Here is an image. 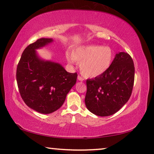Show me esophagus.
Wrapping results in <instances>:
<instances>
[{
	"label": "esophagus",
	"mask_w": 154,
	"mask_h": 154,
	"mask_svg": "<svg viewBox=\"0 0 154 154\" xmlns=\"http://www.w3.org/2000/svg\"><path fill=\"white\" fill-rule=\"evenodd\" d=\"M77 79H78V80H79V81H80V82H82V81H84V78L83 77H82L81 76H78L77 77Z\"/></svg>",
	"instance_id": "34e87169"
}]
</instances>
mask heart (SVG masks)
Segmentation results:
<instances>
[{"label":"heart","mask_w":154,"mask_h":154,"mask_svg":"<svg viewBox=\"0 0 154 154\" xmlns=\"http://www.w3.org/2000/svg\"><path fill=\"white\" fill-rule=\"evenodd\" d=\"M72 57L67 56L68 62H80V70L87 78L99 77L110 66L113 53L109 46L90 45L79 46L72 51Z\"/></svg>","instance_id":"b5f03b06"}]
</instances>
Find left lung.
Listing matches in <instances>:
<instances>
[{
    "mask_svg": "<svg viewBox=\"0 0 154 154\" xmlns=\"http://www.w3.org/2000/svg\"><path fill=\"white\" fill-rule=\"evenodd\" d=\"M132 58L128 53H116L110 66L94 79H87L85 103L97 116H108L118 112L132 92L134 82Z\"/></svg>",
    "mask_w": 154,
    "mask_h": 154,
    "instance_id": "obj_1",
    "label": "left lung"
}]
</instances>
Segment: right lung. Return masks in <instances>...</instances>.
Instances as JSON below:
<instances>
[{
	"instance_id": "add662e5",
	"label": "right lung",
	"mask_w": 154,
	"mask_h": 154,
	"mask_svg": "<svg viewBox=\"0 0 154 154\" xmlns=\"http://www.w3.org/2000/svg\"><path fill=\"white\" fill-rule=\"evenodd\" d=\"M53 41L52 38H40L29 45L23 51L16 70L22 99L29 108L42 114L59 109L77 82V72H68L58 63L38 57L35 50Z\"/></svg>"
}]
</instances>
